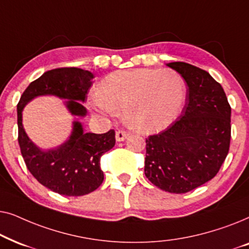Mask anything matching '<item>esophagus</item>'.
Returning a JSON list of instances; mask_svg holds the SVG:
<instances>
[{
	"label": "esophagus",
	"instance_id": "34e87169",
	"mask_svg": "<svg viewBox=\"0 0 249 249\" xmlns=\"http://www.w3.org/2000/svg\"><path fill=\"white\" fill-rule=\"evenodd\" d=\"M127 137H128L127 131L118 130L117 132H115V139H117V142H124Z\"/></svg>",
	"mask_w": 249,
	"mask_h": 249
}]
</instances>
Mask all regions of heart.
I'll use <instances>...</instances> for the list:
<instances>
[{
    "label": "heart",
    "mask_w": 249,
    "mask_h": 249,
    "mask_svg": "<svg viewBox=\"0 0 249 249\" xmlns=\"http://www.w3.org/2000/svg\"><path fill=\"white\" fill-rule=\"evenodd\" d=\"M186 98V86L170 70L117 71L103 79L89 107L104 117L124 112V124L142 134L164 130L178 118Z\"/></svg>",
    "instance_id": "heart-1"
}]
</instances>
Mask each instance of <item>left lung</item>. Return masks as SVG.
<instances>
[{"instance_id":"left-lung-1","label":"left lung","mask_w":249,"mask_h":249,"mask_svg":"<svg viewBox=\"0 0 249 249\" xmlns=\"http://www.w3.org/2000/svg\"><path fill=\"white\" fill-rule=\"evenodd\" d=\"M166 66L187 83L186 104L177 121L146 139L145 176L173 194L188 193L216 176L231 138V107L207 71L186 62Z\"/></svg>"}]
</instances>
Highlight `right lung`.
Here are the masks:
<instances>
[{"mask_svg":"<svg viewBox=\"0 0 249 249\" xmlns=\"http://www.w3.org/2000/svg\"><path fill=\"white\" fill-rule=\"evenodd\" d=\"M94 74L79 68H59L44 72L30 83L18 105V142L27 169L37 181L64 196H83L97 189L104 180L101 156L115 144V132H84L79 121L72 122L68 141L59 147L43 151L27 136L22 125V110L37 96L53 95L66 101L68 111L74 117L87 114L85 102Z\"/></svg>","mask_w":249,"mask_h":249,"instance_id":"obj_1","label":"right lung"}]
</instances>
